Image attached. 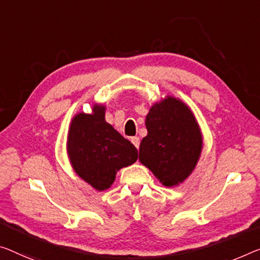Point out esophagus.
Segmentation results:
<instances>
[{"label":"esophagus","mask_w":260,"mask_h":260,"mask_svg":"<svg viewBox=\"0 0 260 260\" xmlns=\"http://www.w3.org/2000/svg\"><path fill=\"white\" fill-rule=\"evenodd\" d=\"M131 143H133L134 145L138 149L139 144H141V139H139V137H137V136H135V137H131Z\"/></svg>","instance_id":"34e87169"}]
</instances>
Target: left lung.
I'll list each match as a JSON object with an SVG mask.
<instances>
[{
	"label": "left lung",
	"mask_w": 260,
	"mask_h": 260,
	"mask_svg": "<svg viewBox=\"0 0 260 260\" xmlns=\"http://www.w3.org/2000/svg\"><path fill=\"white\" fill-rule=\"evenodd\" d=\"M145 125L147 136L139 145V161L164 186L185 181L202 150L201 130L189 107L167 96L151 107Z\"/></svg>",
	"instance_id": "left-lung-1"
}]
</instances>
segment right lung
I'll return each instance as SVG.
<instances>
[{
  "mask_svg": "<svg viewBox=\"0 0 260 260\" xmlns=\"http://www.w3.org/2000/svg\"><path fill=\"white\" fill-rule=\"evenodd\" d=\"M106 107L95 105L93 113H80L71 122L67 153L80 178L98 190L113 185L116 173L137 160L138 151L105 119Z\"/></svg>",
  "mask_w": 260,
  "mask_h": 260,
  "instance_id": "1",
  "label": "right lung"
}]
</instances>
